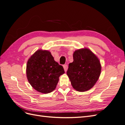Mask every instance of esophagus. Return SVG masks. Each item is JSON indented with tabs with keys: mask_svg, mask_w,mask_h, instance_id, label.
<instances>
[{
	"mask_svg": "<svg viewBox=\"0 0 125 125\" xmlns=\"http://www.w3.org/2000/svg\"><path fill=\"white\" fill-rule=\"evenodd\" d=\"M63 69H64V70H65V72H66L67 71V69H68V65H64L63 66Z\"/></svg>",
	"mask_w": 125,
	"mask_h": 125,
	"instance_id": "obj_1",
	"label": "esophagus"
}]
</instances>
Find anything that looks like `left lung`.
<instances>
[{"mask_svg":"<svg viewBox=\"0 0 125 125\" xmlns=\"http://www.w3.org/2000/svg\"><path fill=\"white\" fill-rule=\"evenodd\" d=\"M73 62L69 64L67 74L74 89L84 92L91 89L99 79L101 66L97 57L88 48L75 51Z\"/></svg>","mask_w":125,"mask_h":125,"instance_id":"1","label":"left lung"}]
</instances>
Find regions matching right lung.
I'll use <instances>...</instances> for the list:
<instances>
[{
	"mask_svg": "<svg viewBox=\"0 0 125 125\" xmlns=\"http://www.w3.org/2000/svg\"><path fill=\"white\" fill-rule=\"evenodd\" d=\"M26 77L33 88L47 94L55 89L63 68L54 60L51 52L40 50L30 57L26 65Z\"/></svg>",
	"mask_w": 125,
	"mask_h": 125,
	"instance_id": "obj_1",
	"label": "right lung"
}]
</instances>
